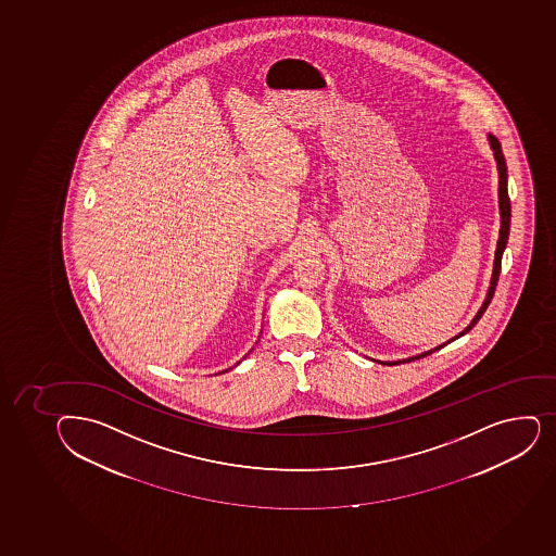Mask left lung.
Listing matches in <instances>:
<instances>
[{"mask_svg": "<svg viewBox=\"0 0 556 556\" xmlns=\"http://www.w3.org/2000/svg\"><path fill=\"white\" fill-rule=\"evenodd\" d=\"M486 140H489V146L493 149L494 161H496V166H498V206H500V237L498 244H496V252H494V264H493V275H491V285H489V290H486L485 299H483V303H481L480 309L476 312L475 319L467 325V327L458 333V336H454L451 341L454 339L462 338L465 333L469 332L470 328L475 327L476 323L480 321L481 315L485 312L486 306L491 303V299H493L494 290H496V282H498L500 269H502V255H504L505 247H507V239H509V229H510V201L509 193H507V164H505V156L502 153V146H500L498 138L491 135V132H486ZM451 341H446V343H451ZM446 343L440 344V346H435V349L427 350V352H421V354L413 355V357H407V359L400 361H381L383 365H400V363H408V361L419 359V357H425V355H430L435 350H440L441 346H445Z\"/></svg>", "mask_w": 556, "mask_h": 556, "instance_id": "left-lung-1", "label": "left lung"}]
</instances>
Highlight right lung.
I'll return each mask as SVG.
<instances>
[{
	"instance_id": "1",
	"label": "right lung",
	"mask_w": 556,
	"mask_h": 556,
	"mask_svg": "<svg viewBox=\"0 0 556 556\" xmlns=\"http://www.w3.org/2000/svg\"><path fill=\"white\" fill-rule=\"evenodd\" d=\"M239 363H241V361H239Z\"/></svg>"
}]
</instances>
